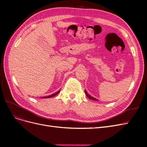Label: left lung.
<instances>
[{
	"instance_id": "1",
	"label": "left lung",
	"mask_w": 147,
	"mask_h": 147,
	"mask_svg": "<svg viewBox=\"0 0 147 147\" xmlns=\"http://www.w3.org/2000/svg\"><path fill=\"white\" fill-rule=\"evenodd\" d=\"M84 91H85V94H86V96H88V98H90V99H91V100H98L97 99H96V98H94V97H91L90 94H88V92H87V91H86V90H84Z\"/></svg>"
}]
</instances>
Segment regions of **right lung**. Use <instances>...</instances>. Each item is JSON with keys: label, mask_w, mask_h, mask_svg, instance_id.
Returning <instances> with one entry per match:
<instances>
[{"label": "right lung", "mask_w": 147, "mask_h": 147, "mask_svg": "<svg viewBox=\"0 0 147 147\" xmlns=\"http://www.w3.org/2000/svg\"><path fill=\"white\" fill-rule=\"evenodd\" d=\"M59 92H60V90H59V91H57V92L55 93V94H51V95H50V96H47V97H42V98H50V97H53V96H55L57 95V94H58V93H59Z\"/></svg>", "instance_id": "add662e5"}]
</instances>
